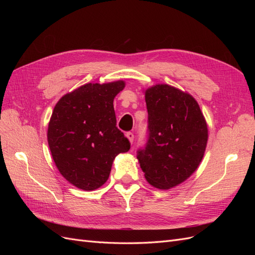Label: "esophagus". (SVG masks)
<instances>
[{
  "mask_svg": "<svg viewBox=\"0 0 255 255\" xmlns=\"http://www.w3.org/2000/svg\"><path fill=\"white\" fill-rule=\"evenodd\" d=\"M126 136H127L128 139L129 140V142L133 143V141H134V134H133L132 132H128V133L126 134Z\"/></svg>",
  "mask_w": 255,
  "mask_h": 255,
  "instance_id": "obj_1",
  "label": "esophagus"
}]
</instances>
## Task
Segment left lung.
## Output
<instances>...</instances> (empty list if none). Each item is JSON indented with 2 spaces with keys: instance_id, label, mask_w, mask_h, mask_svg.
I'll return each mask as SVG.
<instances>
[{
  "instance_id": "obj_1",
  "label": "left lung",
  "mask_w": 255,
  "mask_h": 255,
  "mask_svg": "<svg viewBox=\"0 0 255 255\" xmlns=\"http://www.w3.org/2000/svg\"><path fill=\"white\" fill-rule=\"evenodd\" d=\"M148 141L137 152L145 180L170 189L194 173L203 158L208 130L196 100L167 84L144 91Z\"/></svg>"
}]
</instances>
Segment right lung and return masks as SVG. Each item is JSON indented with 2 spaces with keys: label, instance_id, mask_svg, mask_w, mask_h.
<instances>
[{
  "label": "right lung",
  "instance_id": "obj_1",
  "mask_svg": "<svg viewBox=\"0 0 255 255\" xmlns=\"http://www.w3.org/2000/svg\"><path fill=\"white\" fill-rule=\"evenodd\" d=\"M125 86L123 81L85 84L54 107L48 128L50 151L60 174L75 187H101L115 157L130 148L116 127L114 110V99Z\"/></svg>",
  "mask_w": 255,
  "mask_h": 255
}]
</instances>
